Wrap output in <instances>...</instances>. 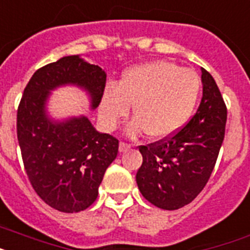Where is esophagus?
I'll return each instance as SVG.
<instances>
[{"label": "esophagus", "mask_w": 250, "mask_h": 250, "mask_svg": "<svg viewBox=\"0 0 250 250\" xmlns=\"http://www.w3.org/2000/svg\"><path fill=\"white\" fill-rule=\"evenodd\" d=\"M131 148V145L125 144V142H121L119 144V152H125V151L129 150Z\"/></svg>", "instance_id": "1"}]
</instances>
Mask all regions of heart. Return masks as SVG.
Segmentation results:
<instances>
[{"label":"heart","mask_w":250,"mask_h":250,"mask_svg":"<svg viewBox=\"0 0 250 250\" xmlns=\"http://www.w3.org/2000/svg\"><path fill=\"white\" fill-rule=\"evenodd\" d=\"M200 93L201 80L194 71L154 61L131 67L122 73L118 85L106 86L99 115L106 129H114L132 104L135 118L127 135L137 137L147 132L152 140H167L188 123Z\"/></svg>","instance_id":"obj_1"}]
</instances>
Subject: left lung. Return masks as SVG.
Wrapping results in <instances>:
<instances>
[{"label":"left lung","instance_id":"left-lung-1","mask_svg":"<svg viewBox=\"0 0 250 250\" xmlns=\"http://www.w3.org/2000/svg\"><path fill=\"white\" fill-rule=\"evenodd\" d=\"M202 71L201 104L190 121L167 140L140 146L138 189L154 206L178 209L192 202L208 182L219 156L228 118L213 77Z\"/></svg>","mask_w":250,"mask_h":250}]
</instances>
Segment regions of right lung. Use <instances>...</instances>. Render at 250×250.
I'll list each match as a JSON object with an SVG mask.
<instances>
[{
  "label": "right lung",
  "mask_w": 250,
  "mask_h": 250,
  "mask_svg": "<svg viewBox=\"0 0 250 250\" xmlns=\"http://www.w3.org/2000/svg\"><path fill=\"white\" fill-rule=\"evenodd\" d=\"M105 81L99 66L67 56L35 71L19 104L16 128L25 171L38 196L61 212H80L95 202L119 142L96 131L85 115L50 119L45 104L52 90L76 85L87 91L95 109Z\"/></svg>",
  "instance_id": "1"
}]
</instances>
